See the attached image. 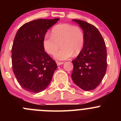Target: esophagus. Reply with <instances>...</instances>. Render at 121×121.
I'll return each mask as SVG.
<instances>
[{"label": "esophagus", "mask_w": 121, "mask_h": 121, "mask_svg": "<svg viewBox=\"0 0 121 121\" xmlns=\"http://www.w3.org/2000/svg\"><path fill=\"white\" fill-rule=\"evenodd\" d=\"M56 63H57V65H58V66H59V65H62V64H64V63H63V62H58V61L56 62Z\"/></svg>", "instance_id": "esophagus-1"}]
</instances>
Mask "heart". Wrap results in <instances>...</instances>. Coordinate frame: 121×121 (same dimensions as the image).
I'll list each match as a JSON object with an SVG mask.
<instances>
[{"instance_id":"heart-1","label":"heart","mask_w":121,"mask_h":121,"mask_svg":"<svg viewBox=\"0 0 121 121\" xmlns=\"http://www.w3.org/2000/svg\"><path fill=\"white\" fill-rule=\"evenodd\" d=\"M51 35L52 36L46 35L44 37L43 46L46 53L53 55L60 43L62 49L54 55L57 60H65L73 54L77 56L83 48L85 38L79 27L68 23L58 24L52 29Z\"/></svg>"}]
</instances>
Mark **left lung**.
Returning a JSON list of instances; mask_svg holds the SVG:
<instances>
[{"instance_id":"1","label":"left lung","mask_w":121,"mask_h":121,"mask_svg":"<svg viewBox=\"0 0 121 121\" xmlns=\"http://www.w3.org/2000/svg\"><path fill=\"white\" fill-rule=\"evenodd\" d=\"M73 21L82 29L85 40L82 50L72 61L74 65L72 80L83 90L91 91L99 85L107 71L105 43L94 26L81 20L73 19Z\"/></svg>"}]
</instances>
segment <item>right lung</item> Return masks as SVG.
Returning <instances> with one entry per match:
<instances>
[{
	"label": "right lung",
	"instance_id": "1",
	"mask_svg": "<svg viewBox=\"0 0 121 121\" xmlns=\"http://www.w3.org/2000/svg\"><path fill=\"white\" fill-rule=\"evenodd\" d=\"M59 20L37 19L24 24L16 33L12 48L13 71L24 90L39 93L52 81L57 65L43 46L44 37Z\"/></svg>",
	"mask_w": 121,
	"mask_h": 121
}]
</instances>
